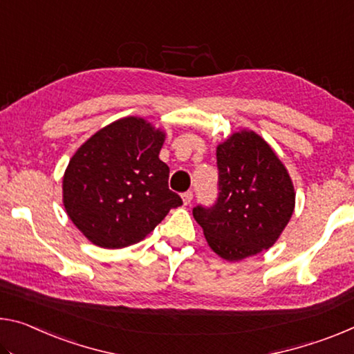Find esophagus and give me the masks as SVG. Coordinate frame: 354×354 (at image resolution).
<instances>
[{
  "label": "esophagus",
  "instance_id": "1",
  "mask_svg": "<svg viewBox=\"0 0 354 354\" xmlns=\"http://www.w3.org/2000/svg\"><path fill=\"white\" fill-rule=\"evenodd\" d=\"M181 197H183V203L187 206V205H190V201H192V198H194V194L190 192V190H187V192H184V194L181 195Z\"/></svg>",
  "mask_w": 354,
  "mask_h": 354
}]
</instances>
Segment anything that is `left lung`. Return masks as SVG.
Wrapping results in <instances>:
<instances>
[{
	"mask_svg": "<svg viewBox=\"0 0 354 354\" xmlns=\"http://www.w3.org/2000/svg\"><path fill=\"white\" fill-rule=\"evenodd\" d=\"M216 203L195 206L209 248L228 261L260 254L279 239L295 211V187L272 148L252 131L217 147Z\"/></svg>",
	"mask_w": 354,
	"mask_h": 354,
	"instance_id": "obj_1",
	"label": "left lung"
}]
</instances>
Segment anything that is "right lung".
I'll return each instance as SVG.
<instances>
[{"label": "right lung", "mask_w": 354, "mask_h": 354, "mask_svg": "<svg viewBox=\"0 0 354 354\" xmlns=\"http://www.w3.org/2000/svg\"><path fill=\"white\" fill-rule=\"evenodd\" d=\"M165 133L127 116L100 129L72 156L63 203L74 225L104 249L140 243L183 205L168 189L170 168L159 159Z\"/></svg>", "instance_id": "1"}]
</instances>
